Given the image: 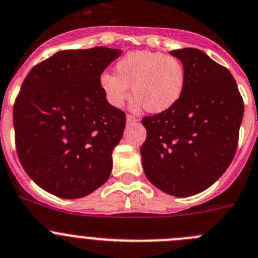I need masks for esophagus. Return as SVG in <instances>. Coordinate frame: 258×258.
<instances>
[{"mask_svg":"<svg viewBox=\"0 0 258 258\" xmlns=\"http://www.w3.org/2000/svg\"><path fill=\"white\" fill-rule=\"evenodd\" d=\"M126 121H127V123H135V122H137V121H139V119H137L136 117H134V115H131V114H127V117H126Z\"/></svg>","mask_w":258,"mask_h":258,"instance_id":"1","label":"esophagus"}]
</instances>
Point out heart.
Segmentation results:
<instances>
[{
  "instance_id": "obj_1",
  "label": "heart",
  "mask_w": 258,
  "mask_h": 258,
  "mask_svg": "<svg viewBox=\"0 0 258 258\" xmlns=\"http://www.w3.org/2000/svg\"><path fill=\"white\" fill-rule=\"evenodd\" d=\"M115 72H103L99 84L110 105L119 108L130 98V86L136 105L150 113L174 107L186 88L183 63L172 56L151 50H134L115 63Z\"/></svg>"
}]
</instances>
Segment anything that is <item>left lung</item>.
Wrapping results in <instances>:
<instances>
[{
    "label": "left lung",
    "mask_w": 258,
    "mask_h": 258,
    "mask_svg": "<svg viewBox=\"0 0 258 258\" xmlns=\"http://www.w3.org/2000/svg\"><path fill=\"white\" fill-rule=\"evenodd\" d=\"M169 53L183 63L186 88L174 107L143 118L140 151L154 186L188 197L209 188L230 165L244 107L229 70L196 48Z\"/></svg>",
    "instance_id": "obj_1"
}]
</instances>
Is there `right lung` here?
Returning <instances> with one entry per match:
<instances>
[{"label": "right lung", "instance_id": "add662e5", "mask_svg": "<svg viewBox=\"0 0 258 258\" xmlns=\"http://www.w3.org/2000/svg\"><path fill=\"white\" fill-rule=\"evenodd\" d=\"M121 49L57 52L30 70L14 105L19 160L35 183L61 199L104 184L126 113L105 99L99 79Z\"/></svg>", "mask_w": 258, "mask_h": 258}]
</instances>
